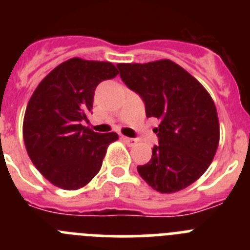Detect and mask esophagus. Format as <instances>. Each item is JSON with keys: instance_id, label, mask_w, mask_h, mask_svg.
Listing matches in <instances>:
<instances>
[{"instance_id": "1", "label": "esophagus", "mask_w": 250, "mask_h": 250, "mask_svg": "<svg viewBox=\"0 0 250 250\" xmlns=\"http://www.w3.org/2000/svg\"><path fill=\"white\" fill-rule=\"evenodd\" d=\"M123 140L129 146H134V145H136V143H138V140L136 139H132V138H126V136H123Z\"/></svg>"}]
</instances>
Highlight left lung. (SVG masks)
I'll return each mask as SVG.
<instances>
[{
  "label": "left lung",
  "instance_id": "left-lung-1",
  "mask_svg": "<svg viewBox=\"0 0 250 250\" xmlns=\"http://www.w3.org/2000/svg\"><path fill=\"white\" fill-rule=\"evenodd\" d=\"M121 80L140 95L147 118L160 120L159 145L150 161L138 167L145 182L160 193L185 189L207 171L219 144L216 107L204 86L182 66L159 60L119 63Z\"/></svg>",
  "mask_w": 250,
  "mask_h": 250
}]
</instances>
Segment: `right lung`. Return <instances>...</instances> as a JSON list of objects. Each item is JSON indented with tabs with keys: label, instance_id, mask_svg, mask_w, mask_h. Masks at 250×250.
<instances>
[{
	"label": "right lung",
	"instance_id": "right-lung-1",
	"mask_svg": "<svg viewBox=\"0 0 250 250\" xmlns=\"http://www.w3.org/2000/svg\"><path fill=\"white\" fill-rule=\"evenodd\" d=\"M119 74L111 62L74 57L60 63L31 96L23 118V140L36 169L65 190L91 182L116 132L83 126L92 109L96 86Z\"/></svg>",
	"mask_w": 250,
	"mask_h": 250
}]
</instances>
